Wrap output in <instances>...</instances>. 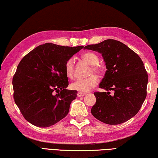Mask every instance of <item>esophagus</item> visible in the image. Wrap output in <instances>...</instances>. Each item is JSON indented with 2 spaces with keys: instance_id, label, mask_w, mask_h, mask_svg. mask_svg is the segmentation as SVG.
<instances>
[{
  "instance_id": "esophagus-1",
  "label": "esophagus",
  "mask_w": 158,
  "mask_h": 158,
  "mask_svg": "<svg viewBox=\"0 0 158 158\" xmlns=\"http://www.w3.org/2000/svg\"><path fill=\"white\" fill-rule=\"evenodd\" d=\"M86 94V93H82V92H78L77 93V97H83Z\"/></svg>"
}]
</instances>
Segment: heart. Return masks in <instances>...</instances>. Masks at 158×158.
Segmentation results:
<instances>
[{
	"mask_svg": "<svg viewBox=\"0 0 158 158\" xmlns=\"http://www.w3.org/2000/svg\"><path fill=\"white\" fill-rule=\"evenodd\" d=\"M81 58L86 63L89 64L90 66H92L90 73L92 74L93 72L95 73H100L102 72V69L99 66H97L98 63H99V57H98L96 54L89 52H85L81 56ZM74 65V59L72 58L69 59L66 63L65 71L66 76L69 78H72L73 77ZM97 82L98 78L97 76L92 75V76L87 77V78L76 80L71 84V87L73 90H76V91L82 93H86L90 91L92 88H94L97 85Z\"/></svg>",
	"mask_w": 158,
	"mask_h": 158,
	"instance_id": "1",
	"label": "heart"
}]
</instances>
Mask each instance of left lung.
Here are the masks:
<instances>
[{"mask_svg":"<svg viewBox=\"0 0 158 158\" xmlns=\"http://www.w3.org/2000/svg\"><path fill=\"white\" fill-rule=\"evenodd\" d=\"M84 49L102 54L107 69L99 84L107 92H94L97 102L91 109L93 116L108 125L133 118L146 97L148 77L141 59L125 44L113 39ZM110 90L114 91L113 96Z\"/></svg>","mask_w":158,"mask_h":158,"instance_id":"8db88e82","label":"left lung"}]
</instances>
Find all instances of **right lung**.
Listing matches in <instances>:
<instances>
[{"label": "right lung", "mask_w": 158, "mask_h": 158, "mask_svg": "<svg viewBox=\"0 0 158 158\" xmlns=\"http://www.w3.org/2000/svg\"><path fill=\"white\" fill-rule=\"evenodd\" d=\"M83 48L45 43L21 60L12 79L14 99L28 122L48 127L68 114L77 92L66 89L69 81L65 65Z\"/></svg>", "instance_id": "add662e5"}]
</instances>
